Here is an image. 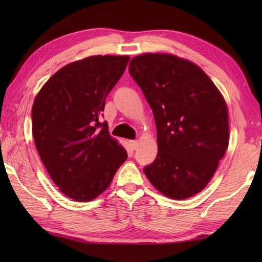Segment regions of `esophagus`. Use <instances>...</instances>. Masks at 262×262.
<instances>
[{
	"mask_svg": "<svg viewBox=\"0 0 262 262\" xmlns=\"http://www.w3.org/2000/svg\"><path fill=\"white\" fill-rule=\"evenodd\" d=\"M129 145H130L132 149H135V148H137V146H138V142H137V141H130V142H129Z\"/></svg>",
	"mask_w": 262,
	"mask_h": 262,
	"instance_id": "34e87169",
	"label": "esophagus"
}]
</instances>
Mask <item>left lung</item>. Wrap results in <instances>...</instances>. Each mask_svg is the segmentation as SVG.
<instances>
[{"mask_svg": "<svg viewBox=\"0 0 262 262\" xmlns=\"http://www.w3.org/2000/svg\"><path fill=\"white\" fill-rule=\"evenodd\" d=\"M129 74L152 108L159 152L144 168L149 182L172 199L202 191L229 145L224 98L205 72L169 54H143Z\"/></svg>", "mask_w": 262, "mask_h": 262, "instance_id": "obj_1", "label": "left lung"}]
</instances>
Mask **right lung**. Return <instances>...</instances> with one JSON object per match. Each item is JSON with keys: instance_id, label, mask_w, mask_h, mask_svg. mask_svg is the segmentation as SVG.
<instances>
[{"instance_id": "1", "label": "right lung", "mask_w": 262, "mask_h": 262, "mask_svg": "<svg viewBox=\"0 0 262 262\" xmlns=\"http://www.w3.org/2000/svg\"><path fill=\"white\" fill-rule=\"evenodd\" d=\"M129 56H91L64 66L41 88L32 105V136L59 190L90 202L107 189L127 152L100 122L105 98Z\"/></svg>"}]
</instances>
